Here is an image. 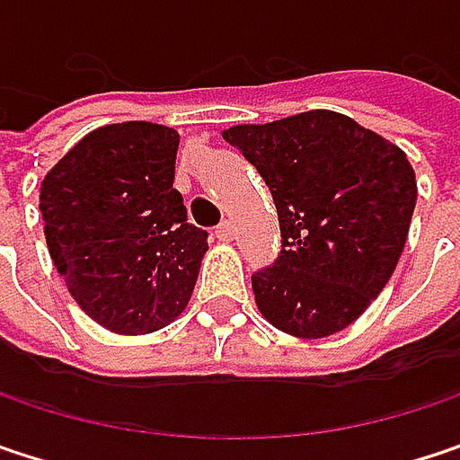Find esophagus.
I'll list each match as a JSON object with an SVG mask.
<instances>
[{"instance_id": "1", "label": "esophagus", "mask_w": 460, "mask_h": 460, "mask_svg": "<svg viewBox=\"0 0 460 460\" xmlns=\"http://www.w3.org/2000/svg\"><path fill=\"white\" fill-rule=\"evenodd\" d=\"M216 236H218L221 242H231V239L236 236V226H234V221H224V224L216 229Z\"/></svg>"}]
</instances>
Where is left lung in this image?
Wrapping results in <instances>:
<instances>
[{"label":"left lung","mask_w":460,"mask_h":460,"mask_svg":"<svg viewBox=\"0 0 460 460\" xmlns=\"http://www.w3.org/2000/svg\"><path fill=\"white\" fill-rule=\"evenodd\" d=\"M271 189L281 255L252 276L261 315L297 340L358 321L395 273L416 173L405 152L334 110L224 131Z\"/></svg>","instance_id":"1"}]
</instances>
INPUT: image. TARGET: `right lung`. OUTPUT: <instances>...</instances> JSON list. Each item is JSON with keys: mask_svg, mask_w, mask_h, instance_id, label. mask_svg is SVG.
<instances>
[{"mask_svg": "<svg viewBox=\"0 0 460 460\" xmlns=\"http://www.w3.org/2000/svg\"><path fill=\"white\" fill-rule=\"evenodd\" d=\"M179 131L100 126L47 171L39 210L55 269L78 308L115 334H152L187 308L208 234L173 189Z\"/></svg>", "mask_w": 460, "mask_h": 460, "instance_id": "right-lung-1", "label": "right lung"}]
</instances>
